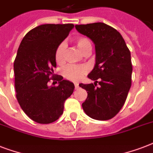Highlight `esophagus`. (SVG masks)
<instances>
[{
  "instance_id": "obj_1",
  "label": "esophagus",
  "mask_w": 153,
  "mask_h": 153,
  "mask_svg": "<svg viewBox=\"0 0 153 153\" xmlns=\"http://www.w3.org/2000/svg\"><path fill=\"white\" fill-rule=\"evenodd\" d=\"M74 87H75V89L79 88V83H78V82H74Z\"/></svg>"
}]
</instances>
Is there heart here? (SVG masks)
I'll list each match as a JSON object with an SVG mask.
<instances>
[{"instance_id": "obj_1", "label": "heart", "mask_w": 153, "mask_h": 153, "mask_svg": "<svg viewBox=\"0 0 153 153\" xmlns=\"http://www.w3.org/2000/svg\"><path fill=\"white\" fill-rule=\"evenodd\" d=\"M75 45L82 55L91 52L92 46L86 37L79 36L74 39ZM64 44H59L55 51V60L56 63L61 65L64 62ZM62 75L68 80L73 82L79 81L84 74L87 73V68L82 65H67L62 71Z\"/></svg>"}]
</instances>
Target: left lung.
<instances>
[{
  "label": "left lung",
  "mask_w": 153,
  "mask_h": 153,
  "mask_svg": "<svg viewBox=\"0 0 153 153\" xmlns=\"http://www.w3.org/2000/svg\"><path fill=\"white\" fill-rule=\"evenodd\" d=\"M75 28L94 42L96 51L95 66L88 74L95 82L79 84L87 92L82 109L91 118L109 120L121 110L131 87L130 51L121 35L104 23L75 25Z\"/></svg>",
  "instance_id": "8db88e82"
}]
</instances>
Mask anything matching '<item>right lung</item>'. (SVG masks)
Masks as SVG:
<instances>
[{
    "mask_svg": "<svg viewBox=\"0 0 153 153\" xmlns=\"http://www.w3.org/2000/svg\"><path fill=\"white\" fill-rule=\"evenodd\" d=\"M73 24L39 25L23 38L14 61L16 96L21 109L32 121L49 124L62 114L64 102L74 85L54 74L55 51L69 35ZM51 80L59 86L48 87Z\"/></svg>",
    "mask_w": 153,
    "mask_h": 153,
    "instance_id": "right-lung-1",
    "label": "right lung"
}]
</instances>
